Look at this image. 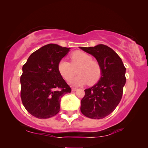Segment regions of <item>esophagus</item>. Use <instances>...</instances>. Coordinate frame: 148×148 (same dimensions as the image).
Instances as JSON below:
<instances>
[{"mask_svg":"<svg viewBox=\"0 0 148 148\" xmlns=\"http://www.w3.org/2000/svg\"><path fill=\"white\" fill-rule=\"evenodd\" d=\"M77 90V88H73L72 89H71V90H72V92H75V91Z\"/></svg>","mask_w":148,"mask_h":148,"instance_id":"1","label":"esophagus"}]
</instances>
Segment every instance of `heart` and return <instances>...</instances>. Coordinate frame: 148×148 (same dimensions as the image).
<instances>
[{
    "mask_svg": "<svg viewBox=\"0 0 148 148\" xmlns=\"http://www.w3.org/2000/svg\"><path fill=\"white\" fill-rule=\"evenodd\" d=\"M71 62L62 59L58 62V70L66 81H69L76 74V77L70 81L72 86H79L88 84L94 85L102 77V69L100 64L97 60H92V56L82 51L73 52L70 56Z\"/></svg>",
    "mask_w": 148,
    "mask_h": 148,
    "instance_id": "obj_1",
    "label": "heart"
}]
</instances>
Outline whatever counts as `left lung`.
<instances>
[{"label": "left lung", "instance_id": "left-lung-1", "mask_svg": "<svg viewBox=\"0 0 148 148\" xmlns=\"http://www.w3.org/2000/svg\"><path fill=\"white\" fill-rule=\"evenodd\" d=\"M92 54L102 66V77L92 88L85 90L81 112L88 118L101 119L112 112L120 102L126 83V68L118 54L108 46L79 47Z\"/></svg>", "mask_w": 148, "mask_h": 148}]
</instances>
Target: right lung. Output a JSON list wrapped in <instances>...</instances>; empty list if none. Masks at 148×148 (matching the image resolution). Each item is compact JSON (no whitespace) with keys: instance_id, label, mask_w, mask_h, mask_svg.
<instances>
[{"instance_id":"right-lung-1","label":"right lung","mask_w":148,"mask_h":148,"mask_svg":"<svg viewBox=\"0 0 148 148\" xmlns=\"http://www.w3.org/2000/svg\"><path fill=\"white\" fill-rule=\"evenodd\" d=\"M70 48L50 44L33 52L23 64L21 98L27 111L38 119H48L60 110V99L71 89L58 70Z\"/></svg>"}]
</instances>
